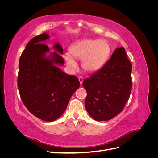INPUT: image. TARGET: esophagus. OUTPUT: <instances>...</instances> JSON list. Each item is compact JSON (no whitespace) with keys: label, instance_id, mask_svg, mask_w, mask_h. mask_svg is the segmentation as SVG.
I'll list each match as a JSON object with an SVG mask.
<instances>
[{"label":"esophagus","instance_id":"esophagus-1","mask_svg":"<svg viewBox=\"0 0 158 158\" xmlns=\"http://www.w3.org/2000/svg\"><path fill=\"white\" fill-rule=\"evenodd\" d=\"M78 80H79V82H80V84L82 85V82H83V77H82V76H78Z\"/></svg>","mask_w":158,"mask_h":158}]
</instances>
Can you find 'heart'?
<instances>
[{"instance_id":"1","label":"heart","mask_w":158,"mask_h":158,"mask_svg":"<svg viewBox=\"0 0 158 158\" xmlns=\"http://www.w3.org/2000/svg\"><path fill=\"white\" fill-rule=\"evenodd\" d=\"M110 52L107 42L103 40L84 39L75 42L69 48V55L64 58L68 66L72 69L77 68L75 59L81 60L82 69L94 73L98 70L107 60Z\"/></svg>"}]
</instances>
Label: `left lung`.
<instances>
[{"instance_id":"left-lung-1","label":"left lung","mask_w":158,"mask_h":158,"mask_svg":"<svg viewBox=\"0 0 158 158\" xmlns=\"http://www.w3.org/2000/svg\"><path fill=\"white\" fill-rule=\"evenodd\" d=\"M131 72L125 49L119 47L101 69L83 81L85 109L94 120L109 121L123 111L132 90Z\"/></svg>"}]
</instances>
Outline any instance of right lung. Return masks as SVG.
<instances>
[{"label": "right lung", "mask_w": 158, "mask_h": 158, "mask_svg": "<svg viewBox=\"0 0 158 158\" xmlns=\"http://www.w3.org/2000/svg\"><path fill=\"white\" fill-rule=\"evenodd\" d=\"M49 35L41 33L28 42L19 60L18 88L23 103L33 115L51 122L59 118L80 86L76 76L68 75L55 64H64L63 56L52 52L45 56L49 47L43 44ZM54 48L63 54L59 44Z\"/></svg>", "instance_id": "1"}]
</instances>
